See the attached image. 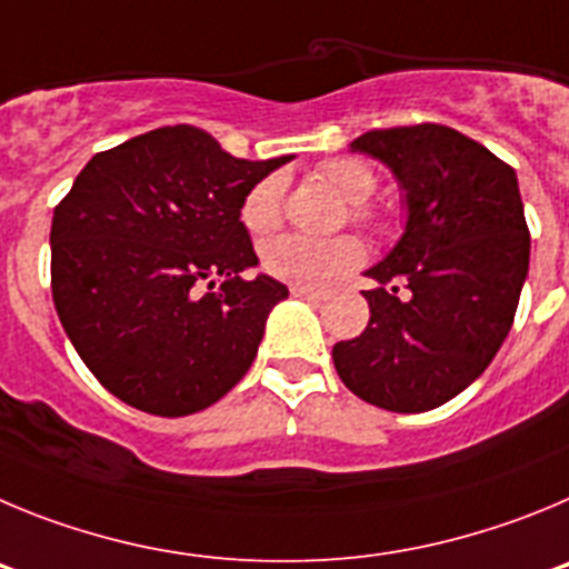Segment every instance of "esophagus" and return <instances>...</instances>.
Instances as JSON below:
<instances>
[{
    "mask_svg": "<svg viewBox=\"0 0 569 569\" xmlns=\"http://www.w3.org/2000/svg\"><path fill=\"white\" fill-rule=\"evenodd\" d=\"M291 297H300V300H326V291L309 289V286H291Z\"/></svg>",
    "mask_w": 569,
    "mask_h": 569,
    "instance_id": "34e87169",
    "label": "esophagus"
}]
</instances>
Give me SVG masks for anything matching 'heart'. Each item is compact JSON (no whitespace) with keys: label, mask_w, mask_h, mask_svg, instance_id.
<instances>
[{"label":"heart","mask_w":569,"mask_h":569,"mask_svg":"<svg viewBox=\"0 0 569 569\" xmlns=\"http://www.w3.org/2000/svg\"><path fill=\"white\" fill-rule=\"evenodd\" d=\"M317 176L329 183L335 192H340L346 201H351V218L360 223L377 221V212L366 207V198L377 189V176L362 158H331L317 167ZM283 176H266L254 183L240 201V221L252 234H269L280 227L283 218ZM362 260V243L351 234L342 238H309V234H280L269 240L260 252V263L272 278L286 280L291 286H320L331 283L337 274L355 269Z\"/></svg>","instance_id":"1"}]
</instances>
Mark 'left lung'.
Listing matches in <instances>:
<instances>
[{
  "label": "left lung",
  "instance_id": "obj_1",
  "mask_svg": "<svg viewBox=\"0 0 569 569\" xmlns=\"http://www.w3.org/2000/svg\"><path fill=\"white\" fill-rule=\"evenodd\" d=\"M351 150L391 167L408 223L382 263L368 326L331 357L348 391L377 408L422 413L490 366L513 326L530 229L510 163L445 124L368 130Z\"/></svg>",
  "mask_w": 569,
  "mask_h": 569
}]
</instances>
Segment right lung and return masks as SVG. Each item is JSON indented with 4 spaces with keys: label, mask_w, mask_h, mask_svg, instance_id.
I'll return each mask as SVG.
<instances>
[{
    "label": "right lung",
    "mask_w": 569,
    "mask_h": 569,
    "mask_svg": "<svg viewBox=\"0 0 569 569\" xmlns=\"http://www.w3.org/2000/svg\"><path fill=\"white\" fill-rule=\"evenodd\" d=\"M286 161L234 158L178 124L96 152L76 176L53 209L50 289L84 366L121 402L187 417L249 371L289 289L240 278L258 263L240 201Z\"/></svg>",
    "instance_id": "obj_1"
}]
</instances>
